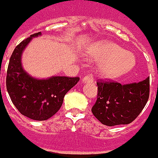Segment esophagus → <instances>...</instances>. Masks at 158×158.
<instances>
[{"mask_svg": "<svg viewBox=\"0 0 158 158\" xmlns=\"http://www.w3.org/2000/svg\"><path fill=\"white\" fill-rule=\"evenodd\" d=\"M93 80L94 79H93V76H86L82 78V82L83 83H86V82H93Z\"/></svg>", "mask_w": 158, "mask_h": 158, "instance_id": "34e87169", "label": "esophagus"}]
</instances>
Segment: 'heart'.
Segmentation results:
<instances>
[{
  "instance_id": "heart-1",
  "label": "heart",
  "mask_w": 158,
  "mask_h": 158,
  "mask_svg": "<svg viewBox=\"0 0 158 158\" xmlns=\"http://www.w3.org/2000/svg\"><path fill=\"white\" fill-rule=\"evenodd\" d=\"M92 55L102 60L99 73L106 77H117L127 73L135 64V58L129 52L112 42H103L92 50Z\"/></svg>"
}]
</instances>
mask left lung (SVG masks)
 I'll use <instances>...</instances> for the list:
<instances>
[{
	"instance_id": "1",
	"label": "left lung",
	"mask_w": 158,
	"mask_h": 158,
	"mask_svg": "<svg viewBox=\"0 0 158 158\" xmlns=\"http://www.w3.org/2000/svg\"><path fill=\"white\" fill-rule=\"evenodd\" d=\"M97 84L98 99L91 112L106 126L131 123L141 113L149 99V77L127 84L113 82H98Z\"/></svg>"
}]
</instances>
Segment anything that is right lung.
<instances>
[{"mask_svg":"<svg viewBox=\"0 0 158 158\" xmlns=\"http://www.w3.org/2000/svg\"><path fill=\"white\" fill-rule=\"evenodd\" d=\"M32 34L16 46L9 60L6 86L12 103L21 114L34 120H46L60 110L64 96L79 82V77L51 76L40 79L23 69L22 55L33 38Z\"/></svg>","mask_w":158,"mask_h":158,"instance_id":"obj_1","label":"right lung"}]
</instances>
